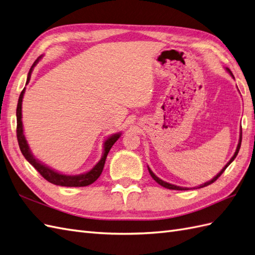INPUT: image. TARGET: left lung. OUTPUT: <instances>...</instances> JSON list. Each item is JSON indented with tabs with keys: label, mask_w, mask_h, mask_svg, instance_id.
Listing matches in <instances>:
<instances>
[{
	"label": "left lung",
	"mask_w": 255,
	"mask_h": 255,
	"mask_svg": "<svg viewBox=\"0 0 255 255\" xmlns=\"http://www.w3.org/2000/svg\"><path fill=\"white\" fill-rule=\"evenodd\" d=\"M227 70V72L228 73H230L233 77H234V75H233V73L231 72V70L230 69H226ZM241 139H243V130H241V128H240V134H239V142H238V145H237V148H236V152H235V154L233 155V157L231 158V160L227 162V164L224 166V168L222 169V170L215 175V177L213 178V179H211L210 181H208V182H206V183H204V184H200L199 186H197L198 188H201V187H205V186H207V185H210L211 183H213V182L215 181V180H218L219 179V177L220 175L223 173L224 171H225V169L231 165V162L236 158V156H237V154H238V152H239V148H240V145H241ZM147 169H148V172H149V174H151V177L157 182V183L159 184V185H161V186H164V187H166V188H169V190H177V191H187V190H190V188L188 187H182V186H177V185H173V184H170V183H168V182H165V181H162L161 179H159L158 177H156V175L154 174V172L151 170V169H149L148 167H147ZM197 187H194V188H197Z\"/></svg>",
	"instance_id": "left-lung-1"
}]
</instances>
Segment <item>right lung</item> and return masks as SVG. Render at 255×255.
<instances>
[{"label":"right lung","instance_id":"obj_1","mask_svg":"<svg viewBox=\"0 0 255 255\" xmlns=\"http://www.w3.org/2000/svg\"><path fill=\"white\" fill-rule=\"evenodd\" d=\"M42 58L38 57L37 59L34 61V63L32 64V67L28 73V77H27V85L30 82L31 78V74L32 71H33L34 67L36 65V63L40 61V59ZM25 89L23 88V90L21 91L20 96H19L18 99V104H17V111H16V115H17V139H18V143H19V147H20V151L22 153V155L24 156V158L27 159L30 164L33 166L36 170L40 172V174L44 179H46L50 183H53L55 185H60V186H68V187H81V186H87L93 184L94 182L100 177V174L103 170L104 164H106V159L107 156L110 152L111 147L113 146L114 143L120 139V136L122 135L121 132L119 133H114L112 135H110L109 138L104 141L103 143V154L101 159L97 162V165H95V167L91 169V170L82 173V174H75V175H68V174H63L58 172L54 169L49 168L48 166H46L43 162H41L38 159H36L33 154H32L31 149L29 147V144L27 140H25V136L23 134V126H22V113H21V109H22V98L24 95Z\"/></svg>","mask_w":255,"mask_h":255}]
</instances>
